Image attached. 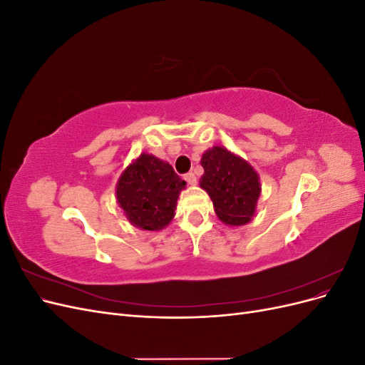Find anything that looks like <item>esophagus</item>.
Here are the masks:
<instances>
[{
  "label": "esophagus",
  "mask_w": 365,
  "mask_h": 365,
  "mask_svg": "<svg viewBox=\"0 0 365 365\" xmlns=\"http://www.w3.org/2000/svg\"><path fill=\"white\" fill-rule=\"evenodd\" d=\"M184 180L187 181V184H190V185H195V184H196V176H195V173H192V172L185 173V175H184Z\"/></svg>",
  "instance_id": "1"
}]
</instances>
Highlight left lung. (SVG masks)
<instances>
[{
  "label": "left lung",
  "mask_w": 365,
  "mask_h": 365,
  "mask_svg": "<svg viewBox=\"0 0 365 365\" xmlns=\"http://www.w3.org/2000/svg\"><path fill=\"white\" fill-rule=\"evenodd\" d=\"M204 175L200 180L217 217L225 225L240 227L256 215L262 192L260 178L252 165L224 146H213L202 153Z\"/></svg>",
  "instance_id": "8db88e82"
}]
</instances>
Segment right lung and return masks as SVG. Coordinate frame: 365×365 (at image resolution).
<instances>
[{
	"mask_svg": "<svg viewBox=\"0 0 365 365\" xmlns=\"http://www.w3.org/2000/svg\"><path fill=\"white\" fill-rule=\"evenodd\" d=\"M182 181L172 165L143 152L121 172L115 197L129 222L146 231H160L170 224Z\"/></svg>",
	"mask_w": 365,
	"mask_h": 365,
	"instance_id": "add662e5",
	"label": "right lung"
}]
</instances>
